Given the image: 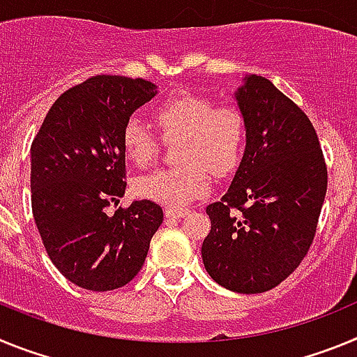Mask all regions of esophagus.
<instances>
[{"instance_id": "1", "label": "esophagus", "mask_w": 357, "mask_h": 357, "mask_svg": "<svg viewBox=\"0 0 357 357\" xmlns=\"http://www.w3.org/2000/svg\"><path fill=\"white\" fill-rule=\"evenodd\" d=\"M166 218H172V220H181V218L188 216L189 209H182V207H168L164 211Z\"/></svg>"}]
</instances>
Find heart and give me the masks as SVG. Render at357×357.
I'll list each match as a JSON object with an SVG mask.
<instances>
[{
	"mask_svg": "<svg viewBox=\"0 0 357 357\" xmlns=\"http://www.w3.org/2000/svg\"><path fill=\"white\" fill-rule=\"evenodd\" d=\"M153 118L164 135H181L176 157L182 160L141 176L135 189L143 198L181 207L209 191L213 172L227 175L238 168L247 141V118L234 103H216L207 94L181 89L153 107ZM128 159L146 166L155 157V134L141 119L130 118L121 130Z\"/></svg>",
	"mask_w": 357,
	"mask_h": 357,
	"instance_id": "heart-1",
	"label": "heart"
}]
</instances>
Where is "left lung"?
Masks as SVG:
<instances>
[{
	"instance_id": "left-lung-1",
	"label": "left lung",
	"mask_w": 357,
	"mask_h": 357,
	"mask_svg": "<svg viewBox=\"0 0 357 357\" xmlns=\"http://www.w3.org/2000/svg\"><path fill=\"white\" fill-rule=\"evenodd\" d=\"M247 146L229 191L207 206V273L230 291L263 293L295 272L317 234L327 166L304 110L264 77L236 93Z\"/></svg>"
}]
</instances>
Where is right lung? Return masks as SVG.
I'll use <instances>...</instances> for the list:
<instances>
[{
    "mask_svg": "<svg viewBox=\"0 0 357 357\" xmlns=\"http://www.w3.org/2000/svg\"><path fill=\"white\" fill-rule=\"evenodd\" d=\"M155 94L143 78L91 77L56 98L31 143L33 220L52 263L84 289L128 284L164 220L150 200L107 214L127 188L123 127Z\"/></svg>",
    "mask_w": 357,
    "mask_h": 357,
    "instance_id": "obj_1",
    "label": "right lung"
}]
</instances>
